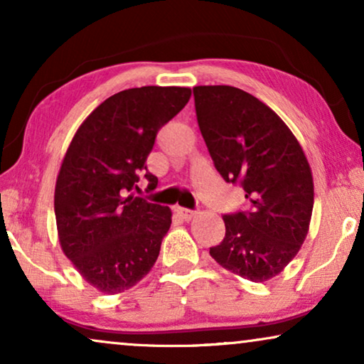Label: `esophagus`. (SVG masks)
Instances as JSON below:
<instances>
[{
	"label": "esophagus",
	"mask_w": 364,
	"mask_h": 364,
	"mask_svg": "<svg viewBox=\"0 0 364 364\" xmlns=\"http://www.w3.org/2000/svg\"><path fill=\"white\" fill-rule=\"evenodd\" d=\"M176 212L181 215L183 220H191L192 217H196V210H191V208H183V207H176Z\"/></svg>",
	"instance_id": "34e87169"
}]
</instances>
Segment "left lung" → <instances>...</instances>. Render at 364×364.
Segmentation results:
<instances>
[{
	"label": "left lung",
	"instance_id": "obj_1",
	"mask_svg": "<svg viewBox=\"0 0 364 364\" xmlns=\"http://www.w3.org/2000/svg\"><path fill=\"white\" fill-rule=\"evenodd\" d=\"M193 99L213 166L240 183L248 200L247 210L223 215L225 238L210 255L238 277L270 280L295 258L310 228V164L287 124L252 94L197 86Z\"/></svg>",
	"mask_w": 364,
	"mask_h": 364
}]
</instances>
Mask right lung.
<instances>
[{"label": "right lung", "mask_w": 364, "mask_h": 364, "mask_svg": "<svg viewBox=\"0 0 364 364\" xmlns=\"http://www.w3.org/2000/svg\"><path fill=\"white\" fill-rule=\"evenodd\" d=\"M188 87L126 89L94 109L69 144L54 191L61 248L89 285L106 295L151 272L172 223L168 207L136 197L159 129L186 107Z\"/></svg>", "instance_id": "right-lung-1"}]
</instances>
